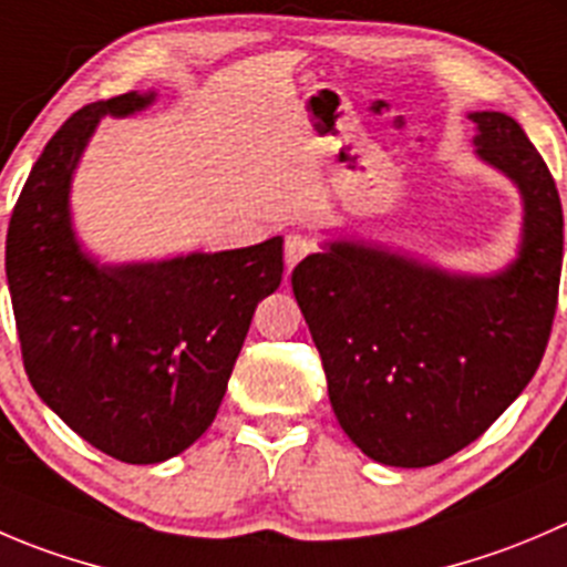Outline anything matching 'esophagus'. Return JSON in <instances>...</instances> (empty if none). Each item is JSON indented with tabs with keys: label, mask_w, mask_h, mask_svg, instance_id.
<instances>
[{
	"label": "esophagus",
	"mask_w": 567,
	"mask_h": 567,
	"mask_svg": "<svg viewBox=\"0 0 567 567\" xmlns=\"http://www.w3.org/2000/svg\"><path fill=\"white\" fill-rule=\"evenodd\" d=\"M312 249H316L312 238H307V235L301 233H290L288 238H285V262H288V268H293L296 262H299L301 257L310 255Z\"/></svg>",
	"instance_id": "34e87169"
}]
</instances>
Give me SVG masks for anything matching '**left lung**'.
<instances>
[{"label": "left lung", "instance_id": "obj_1", "mask_svg": "<svg viewBox=\"0 0 567 567\" xmlns=\"http://www.w3.org/2000/svg\"><path fill=\"white\" fill-rule=\"evenodd\" d=\"M471 118L482 161L524 194V246L507 271L449 277L338 240L290 274L340 426L395 468L437 465L474 443L535 377L557 312L563 205L551 172L515 118Z\"/></svg>", "mask_w": 567, "mask_h": 567}]
</instances>
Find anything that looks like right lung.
<instances>
[{"mask_svg":"<svg viewBox=\"0 0 567 567\" xmlns=\"http://www.w3.org/2000/svg\"><path fill=\"white\" fill-rule=\"evenodd\" d=\"M76 110L32 166L4 244L21 360L35 393L99 452L152 465L185 452L221 406L255 307L282 282V238L150 266L87 260L69 224V183L104 113Z\"/></svg>","mask_w":567,"mask_h":567,"instance_id":"obj_1","label":"right lung"}]
</instances>
